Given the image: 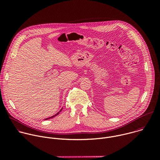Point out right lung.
Instances as JSON below:
<instances>
[{
	"mask_svg": "<svg viewBox=\"0 0 160 160\" xmlns=\"http://www.w3.org/2000/svg\"><path fill=\"white\" fill-rule=\"evenodd\" d=\"M62 108L61 109V110L59 111V112H58L56 114V115H53V116H52V117H49V118H45V120H48V119H50V118H54V117H55L56 116H57V115H59V112L62 111Z\"/></svg>",
	"mask_w": 160,
	"mask_h": 160,
	"instance_id": "obj_1",
	"label": "right lung"
}]
</instances>
